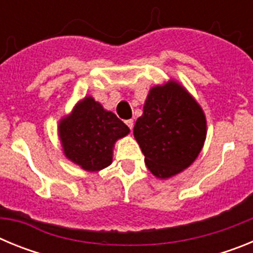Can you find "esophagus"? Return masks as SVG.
I'll list each match as a JSON object with an SVG mask.
<instances>
[{
	"label": "esophagus",
	"instance_id": "1",
	"mask_svg": "<svg viewBox=\"0 0 253 253\" xmlns=\"http://www.w3.org/2000/svg\"><path fill=\"white\" fill-rule=\"evenodd\" d=\"M125 124L128 125V128L130 129V130H133V126H134V122L131 119H129V120H126V122H125Z\"/></svg>",
	"mask_w": 253,
	"mask_h": 253
}]
</instances>
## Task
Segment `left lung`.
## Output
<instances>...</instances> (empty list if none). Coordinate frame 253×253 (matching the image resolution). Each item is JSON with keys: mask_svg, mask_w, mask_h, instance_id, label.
<instances>
[{"mask_svg": "<svg viewBox=\"0 0 253 253\" xmlns=\"http://www.w3.org/2000/svg\"><path fill=\"white\" fill-rule=\"evenodd\" d=\"M133 133L149 171L169 178L196 160L207 137V120L193 96L171 80L152 87Z\"/></svg>", "mask_w": 253, "mask_h": 253, "instance_id": "left-lung-1", "label": "left lung"}]
</instances>
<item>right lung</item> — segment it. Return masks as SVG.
Returning <instances> with one entry per match:
<instances>
[{
  "instance_id": "1",
  "label": "right lung",
  "mask_w": 253,
  "mask_h": 253,
  "mask_svg": "<svg viewBox=\"0 0 253 253\" xmlns=\"http://www.w3.org/2000/svg\"><path fill=\"white\" fill-rule=\"evenodd\" d=\"M129 128L111 111L87 96L59 122L63 153L86 171L96 172L113 162V147L129 134Z\"/></svg>"
}]
</instances>
